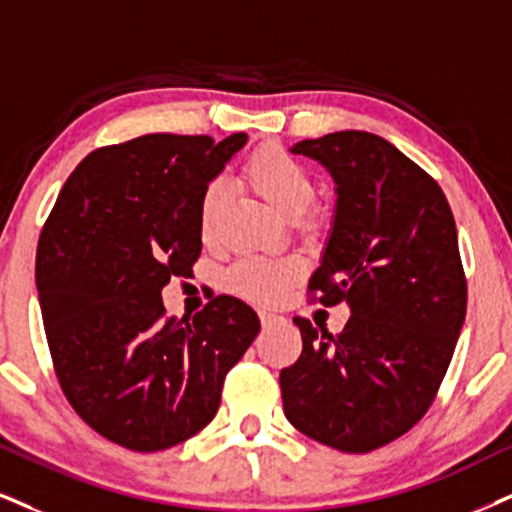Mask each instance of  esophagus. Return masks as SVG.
<instances>
[{
    "mask_svg": "<svg viewBox=\"0 0 512 512\" xmlns=\"http://www.w3.org/2000/svg\"><path fill=\"white\" fill-rule=\"evenodd\" d=\"M258 318H261V325L263 327H270V325H275L277 320H280V315L270 313V311H258Z\"/></svg>",
    "mask_w": 512,
    "mask_h": 512,
    "instance_id": "1",
    "label": "esophagus"
}]
</instances>
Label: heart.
<instances>
[{
    "label": "heart",
    "mask_w": 512,
    "mask_h": 512,
    "mask_svg": "<svg viewBox=\"0 0 512 512\" xmlns=\"http://www.w3.org/2000/svg\"><path fill=\"white\" fill-rule=\"evenodd\" d=\"M242 178L263 201H268L282 216H301L315 199V182L304 163H299L285 149L261 147L246 159ZM223 187L211 182L199 199V227L204 239L216 230L220 208H223ZM313 225V220H308ZM301 277V263L294 258L249 256L227 270L225 285L244 299L273 304L285 296Z\"/></svg>",
    "instance_id": "heart-1"
}]
</instances>
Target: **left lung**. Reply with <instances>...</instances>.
I'll return each mask as SVG.
<instances>
[{
    "instance_id": "1",
    "label": "left lung",
    "mask_w": 512,
    "mask_h": 512,
    "mask_svg": "<svg viewBox=\"0 0 512 512\" xmlns=\"http://www.w3.org/2000/svg\"><path fill=\"white\" fill-rule=\"evenodd\" d=\"M337 182V211L308 292L346 301L330 334L296 315L304 351L280 372L282 406L299 432L344 453L399 439L437 396L468 308L451 206L437 180L363 130L304 140Z\"/></svg>"
}]
</instances>
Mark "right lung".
<instances>
[{
  "mask_svg": "<svg viewBox=\"0 0 512 512\" xmlns=\"http://www.w3.org/2000/svg\"><path fill=\"white\" fill-rule=\"evenodd\" d=\"M246 135H142L92 151L37 242L35 282L54 372L94 432L151 453L204 430L258 315L220 294L166 318L161 289L201 254L199 199Z\"/></svg>",
  "mask_w": 512,
  "mask_h": 512,
  "instance_id": "1",
  "label": "right lung"
}]
</instances>
